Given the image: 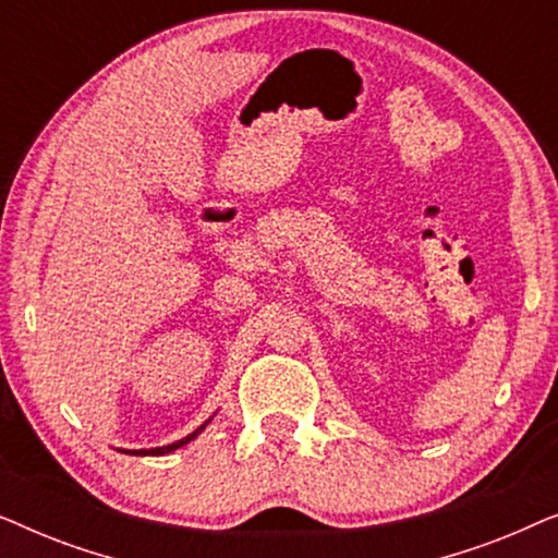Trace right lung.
Returning <instances> with one entry per match:
<instances>
[{"label":"right lung","instance_id":"obj_1","mask_svg":"<svg viewBox=\"0 0 558 558\" xmlns=\"http://www.w3.org/2000/svg\"><path fill=\"white\" fill-rule=\"evenodd\" d=\"M205 429V424L203 426H197V429L193 432V434H187L185 439H180V441H172V445H167V447H155V449H140V452H129V454H167V452H172V449H178V447H182V445H187V441H193L197 434H201Z\"/></svg>","mask_w":558,"mask_h":558}]
</instances>
